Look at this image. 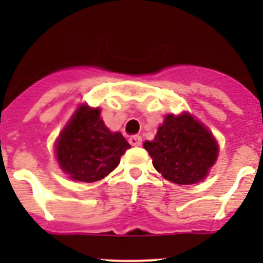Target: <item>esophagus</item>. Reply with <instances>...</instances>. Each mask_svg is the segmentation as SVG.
Instances as JSON below:
<instances>
[{
	"instance_id": "esophagus-1",
	"label": "esophagus",
	"mask_w": 263,
	"mask_h": 263,
	"mask_svg": "<svg viewBox=\"0 0 263 263\" xmlns=\"http://www.w3.org/2000/svg\"><path fill=\"white\" fill-rule=\"evenodd\" d=\"M129 143L132 146H141V143H142V138L139 136H132L129 138Z\"/></svg>"
}]
</instances>
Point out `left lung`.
I'll list each match as a JSON object with an SVG mask.
<instances>
[{
  "instance_id": "obj_1",
  "label": "left lung",
  "mask_w": 263,
  "mask_h": 263,
  "mask_svg": "<svg viewBox=\"0 0 263 263\" xmlns=\"http://www.w3.org/2000/svg\"><path fill=\"white\" fill-rule=\"evenodd\" d=\"M143 147L158 173L182 185L201 182L218 155L213 134L190 113L167 115L154 139Z\"/></svg>"
}]
</instances>
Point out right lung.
<instances>
[{
    "instance_id": "right-lung-1",
    "label": "right lung",
    "mask_w": 263,
    "mask_h": 263,
    "mask_svg": "<svg viewBox=\"0 0 263 263\" xmlns=\"http://www.w3.org/2000/svg\"><path fill=\"white\" fill-rule=\"evenodd\" d=\"M99 108L80 105L64 126L55 146L60 168L72 180L93 183L110 174L130 147L120 132H110Z\"/></svg>"
}]
</instances>
